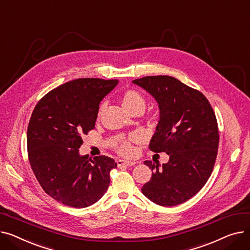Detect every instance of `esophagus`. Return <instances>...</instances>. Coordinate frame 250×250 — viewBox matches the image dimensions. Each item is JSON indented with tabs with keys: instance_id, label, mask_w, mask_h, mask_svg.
Returning a JSON list of instances; mask_svg holds the SVG:
<instances>
[{
	"instance_id": "1",
	"label": "esophagus",
	"mask_w": 250,
	"mask_h": 250,
	"mask_svg": "<svg viewBox=\"0 0 250 250\" xmlns=\"http://www.w3.org/2000/svg\"><path fill=\"white\" fill-rule=\"evenodd\" d=\"M117 163V166H127V167H130L136 164L135 161H127V160H117L116 161Z\"/></svg>"
}]
</instances>
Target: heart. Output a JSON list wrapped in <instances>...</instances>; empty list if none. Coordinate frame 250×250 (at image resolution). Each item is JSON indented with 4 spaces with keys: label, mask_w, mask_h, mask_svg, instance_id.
<instances>
[{
    "label": "heart",
    "mask_w": 250,
    "mask_h": 250,
    "mask_svg": "<svg viewBox=\"0 0 250 250\" xmlns=\"http://www.w3.org/2000/svg\"><path fill=\"white\" fill-rule=\"evenodd\" d=\"M122 102L124 107L128 111L132 112L138 108H142L145 109V105H146V101L144 99L143 95L140 93L139 91L134 90V89H129L126 90L125 93L122 96ZM104 109V105H100V107L98 109V117L101 116L102 111ZM140 140L138 135H133L132 137H129L127 140H124L120 145L117 146V150L122 155L125 156H130L134 154V147L132 144L134 142H138Z\"/></svg>",
    "instance_id": "b5f03b06"
}]
</instances>
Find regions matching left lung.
Here are the masks:
<instances>
[{
    "mask_svg": "<svg viewBox=\"0 0 250 250\" xmlns=\"http://www.w3.org/2000/svg\"><path fill=\"white\" fill-rule=\"evenodd\" d=\"M133 83L158 103L160 117L150 150L169 155L162 166L144 162L153 173L142 192L163 207L185 203L203 188L213 171L219 146L215 112L203 93L176 78L147 76Z\"/></svg>",
    "mask_w": 250,
    "mask_h": 250,
    "instance_id": "1",
    "label": "left lung"
}]
</instances>
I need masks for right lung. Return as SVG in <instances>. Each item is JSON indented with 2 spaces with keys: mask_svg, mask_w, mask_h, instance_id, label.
Instances as JSON below:
<instances>
[{
  "mask_svg": "<svg viewBox=\"0 0 250 250\" xmlns=\"http://www.w3.org/2000/svg\"><path fill=\"white\" fill-rule=\"evenodd\" d=\"M117 80L83 78L49 91L38 101L27 129L28 159L43 190L73 208L98 202L116 163L107 156H81L82 136L95 127L100 101Z\"/></svg>",
  "mask_w": 250,
  "mask_h": 250,
  "instance_id": "add662e5",
  "label": "right lung"
}]
</instances>
